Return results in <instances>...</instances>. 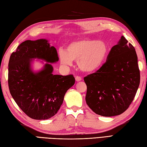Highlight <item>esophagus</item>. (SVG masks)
I'll use <instances>...</instances> for the list:
<instances>
[{"mask_svg":"<svg viewBox=\"0 0 147 147\" xmlns=\"http://www.w3.org/2000/svg\"><path fill=\"white\" fill-rule=\"evenodd\" d=\"M75 80L77 82H80L82 80V78L80 76H76L75 77Z\"/></svg>","mask_w":147,"mask_h":147,"instance_id":"1","label":"esophagus"}]
</instances>
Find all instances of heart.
Segmentation results:
<instances>
[{
  "label": "heart",
  "mask_w": 147,
  "mask_h": 147,
  "mask_svg": "<svg viewBox=\"0 0 147 147\" xmlns=\"http://www.w3.org/2000/svg\"><path fill=\"white\" fill-rule=\"evenodd\" d=\"M108 53L109 46L105 41L85 38L70 42L65 51H61L59 58L64 65H72L73 61H77L79 69L90 73L102 65Z\"/></svg>",
  "instance_id": "obj_1"
}]
</instances>
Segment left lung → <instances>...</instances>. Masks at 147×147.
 <instances>
[{
	"label": "left lung",
	"instance_id": "1",
	"mask_svg": "<svg viewBox=\"0 0 147 147\" xmlns=\"http://www.w3.org/2000/svg\"><path fill=\"white\" fill-rule=\"evenodd\" d=\"M85 100L94 113L102 116H117L128 109L140 84V70L134 47L122 36L106 61L94 73L84 77Z\"/></svg>",
	"mask_w": 147,
	"mask_h": 147
}]
</instances>
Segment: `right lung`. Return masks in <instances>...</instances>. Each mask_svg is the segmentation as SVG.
Here are the masks:
<instances>
[{"mask_svg": "<svg viewBox=\"0 0 147 147\" xmlns=\"http://www.w3.org/2000/svg\"><path fill=\"white\" fill-rule=\"evenodd\" d=\"M34 58L51 63L59 61L56 49L46 39L23 42L10 55L8 84L11 96L28 116L45 120L57 114L75 80L71 74H53V67L49 64L39 72H33L30 64Z\"/></svg>", "mask_w": 147, "mask_h": 147, "instance_id": "add662e5", "label": "right lung"}]
</instances>
